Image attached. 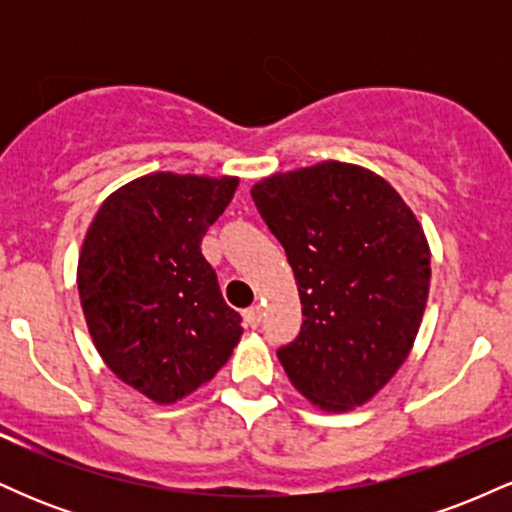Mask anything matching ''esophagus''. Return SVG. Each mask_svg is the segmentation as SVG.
<instances>
[{"label":"esophagus","mask_w":512,"mask_h":512,"mask_svg":"<svg viewBox=\"0 0 512 512\" xmlns=\"http://www.w3.org/2000/svg\"><path fill=\"white\" fill-rule=\"evenodd\" d=\"M243 317H245V322H248L250 327H260V320H262V308H260V305H252V308L245 310Z\"/></svg>","instance_id":"34e87169"}]
</instances>
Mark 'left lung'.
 Returning a JSON list of instances; mask_svg holds the SVG:
<instances>
[{
  "instance_id": "obj_1",
  "label": "left lung",
  "mask_w": 512,
  "mask_h": 512,
  "mask_svg": "<svg viewBox=\"0 0 512 512\" xmlns=\"http://www.w3.org/2000/svg\"><path fill=\"white\" fill-rule=\"evenodd\" d=\"M250 195L303 305L301 332L276 351L281 366L317 407H361L419 332L431 281L424 228L390 182L351 163L276 173Z\"/></svg>"
}]
</instances>
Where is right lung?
<instances>
[{"label":"right lung","mask_w":512,"mask_h":512,"mask_svg":"<svg viewBox=\"0 0 512 512\" xmlns=\"http://www.w3.org/2000/svg\"><path fill=\"white\" fill-rule=\"evenodd\" d=\"M238 178L151 173L113 192L88 226L79 298L98 354L122 383L173 404L209 383L240 342L202 238Z\"/></svg>","instance_id":"right-lung-1"}]
</instances>
